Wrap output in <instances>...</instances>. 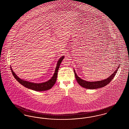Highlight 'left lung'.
I'll use <instances>...</instances> for the list:
<instances>
[{"label": "left lung", "mask_w": 129, "mask_h": 129, "mask_svg": "<svg viewBox=\"0 0 129 129\" xmlns=\"http://www.w3.org/2000/svg\"><path fill=\"white\" fill-rule=\"evenodd\" d=\"M119 67L118 66L117 68V70L114 72V73L112 74L110 76H109V77L107 78V79L101 80V81H95V82H88V81H86L85 80H83L81 79L79 77H78V76H77L74 70V73L76 81H77L78 83L80 85V86L85 88L93 89H97L99 88L104 87V86H106L107 84H108L115 77V75L117 74V71Z\"/></svg>", "instance_id": "obj_1"}]
</instances>
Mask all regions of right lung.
<instances>
[{
    "label": "right lung",
    "mask_w": 129,
    "mask_h": 129,
    "mask_svg": "<svg viewBox=\"0 0 129 129\" xmlns=\"http://www.w3.org/2000/svg\"><path fill=\"white\" fill-rule=\"evenodd\" d=\"M64 56H62L61 58H59L58 61L57 63L56 67L55 68V73L54 74L50 80L42 83H34L32 82H30L27 81L23 80L19 78L18 76H17V75L13 72L12 69L11 68V71L12 72V74L14 78L18 81L19 83H20L22 85L25 86L26 88H28L29 89H32L35 91H45L47 90L48 89H51L53 86L55 85L56 79H57V72L58 69L60 66V65L61 63L62 60L63 59Z\"/></svg>",
    "instance_id": "obj_1"
}]
</instances>
